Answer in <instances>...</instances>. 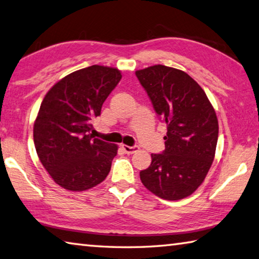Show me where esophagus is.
<instances>
[{
  "label": "esophagus",
  "instance_id": "esophagus-1",
  "mask_svg": "<svg viewBox=\"0 0 259 259\" xmlns=\"http://www.w3.org/2000/svg\"><path fill=\"white\" fill-rule=\"evenodd\" d=\"M122 149L124 150L126 154H134L139 149L138 146H128V145H122Z\"/></svg>",
  "mask_w": 259,
  "mask_h": 259
}]
</instances>
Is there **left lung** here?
Returning <instances> with one entry per match:
<instances>
[{
    "label": "left lung",
    "mask_w": 259,
    "mask_h": 259,
    "mask_svg": "<svg viewBox=\"0 0 259 259\" xmlns=\"http://www.w3.org/2000/svg\"><path fill=\"white\" fill-rule=\"evenodd\" d=\"M136 76L167 125L165 149L152 154L140 180L159 198L182 199L203 183L214 161L219 137L214 107L203 88L181 70L157 64Z\"/></svg>",
    "instance_id": "left-lung-1"
}]
</instances>
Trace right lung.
I'll return each mask as SVG.
<instances>
[{
  "label": "right lung",
  "mask_w": 259,
  "mask_h": 259,
  "mask_svg": "<svg viewBox=\"0 0 259 259\" xmlns=\"http://www.w3.org/2000/svg\"><path fill=\"white\" fill-rule=\"evenodd\" d=\"M121 78L115 68L92 65L61 79L41 102L34 123L36 152L64 189H91L109 175L117 146L94 138L92 122Z\"/></svg>",
  "instance_id": "1"
}]
</instances>
